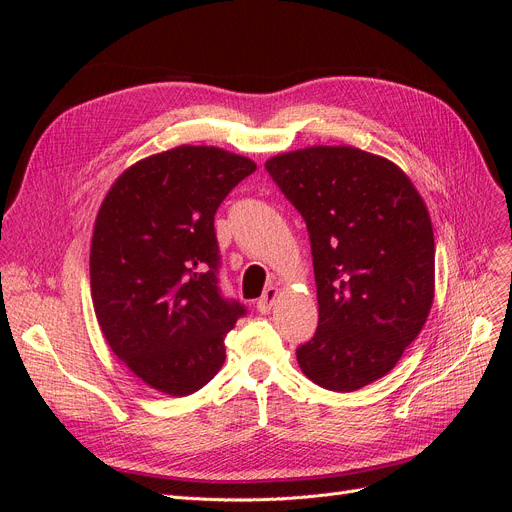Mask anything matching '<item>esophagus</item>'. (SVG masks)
Returning <instances> with one entry per match:
<instances>
[{
  "label": "esophagus",
  "mask_w": 512,
  "mask_h": 512,
  "mask_svg": "<svg viewBox=\"0 0 512 512\" xmlns=\"http://www.w3.org/2000/svg\"><path fill=\"white\" fill-rule=\"evenodd\" d=\"M278 294H280V290H278L276 286H267L265 292L261 294V299H257V309H259L261 313L270 311V309L274 307L276 299H278Z\"/></svg>",
  "instance_id": "1"
}]
</instances>
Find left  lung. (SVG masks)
<instances>
[{"instance_id": "8db88e82", "label": "left lung", "mask_w": 512, "mask_h": 512, "mask_svg": "<svg viewBox=\"0 0 512 512\" xmlns=\"http://www.w3.org/2000/svg\"><path fill=\"white\" fill-rule=\"evenodd\" d=\"M307 224L319 321L297 348L317 386L353 392L386 375L434 303V230L413 182L355 147H309L265 164Z\"/></svg>"}]
</instances>
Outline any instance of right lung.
Wrapping results in <instances>:
<instances>
[{"label": "right lung", "instance_id": "right-lung-1", "mask_svg": "<svg viewBox=\"0 0 512 512\" xmlns=\"http://www.w3.org/2000/svg\"><path fill=\"white\" fill-rule=\"evenodd\" d=\"M257 170L218 147L141 159L110 188L91 242V297L118 359L153 390L186 396L226 359L247 307L220 288L215 211Z\"/></svg>", "mask_w": 512, "mask_h": 512}]
</instances>
